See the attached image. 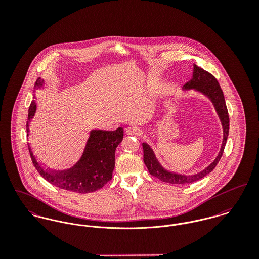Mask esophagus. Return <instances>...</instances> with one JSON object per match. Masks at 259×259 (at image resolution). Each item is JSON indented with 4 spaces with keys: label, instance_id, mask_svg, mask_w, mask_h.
Wrapping results in <instances>:
<instances>
[{
    "label": "esophagus",
    "instance_id": "1",
    "mask_svg": "<svg viewBox=\"0 0 259 259\" xmlns=\"http://www.w3.org/2000/svg\"><path fill=\"white\" fill-rule=\"evenodd\" d=\"M125 133L128 136H140L142 134V131L137 126H128L126 127Z\"/></svg>",
    "mask_w": 259,
    "mask_h": 259
}]
</instances>
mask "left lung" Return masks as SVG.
<instances>
[{
    "instance_id": "1",
    "label": "left lung",
    "mask_w": 259,
    "mask_h": 259,
    "mask_svg": "<svg viewBox=\"0 0 259 259\" xmlns=\"http://www.w3.org/2000/svg\"><path fill=\"white\" fill-rule=\"evenodd\" d=\"M185 90H189V89H194L195 91H198L205 96H207L211 102L213 103L215 110L218 111L223 126V141H222V149L215 158V160L207 166L205 169L202 171L193 175V176H184V175H179L175 172L167 171L164 169L157 159L154 156V153L152 149L149 148L148 144H143V148H144V161L148 167V172L155 177L156 179L160 180L161 182L172 184V185H187L194 183L196 181H199L200 179L204 178L207 176L209 172H211L219 161L222 158V153L224 150V147L226 145L227 137H228V132H229V115L227 108L225 105L224 101V96L222 93V88L215 78L213 74L206 72L205 70L197 67L194 65V71H193V76L192 78L187 81L184 85Z\"/></svg>"
}]
</instances>
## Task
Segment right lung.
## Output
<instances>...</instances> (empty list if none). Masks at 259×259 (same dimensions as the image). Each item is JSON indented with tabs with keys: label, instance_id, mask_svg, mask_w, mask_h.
<instances>
[{
	"label": "right lung",
	"instance_id": "obj_1",
	"mask_svg": "<svg viewBox=\"0 0 259 259\" xmlns=\"http://www.w3.org/2000/svg\"><path fill=\"white\" fill-rule=\"evenodd\" d=\"M42 84L37 78L36 87ZM36 111V104L33 102L29 109L27 133L29 132L30 119ZM123 139V130L118 127L113 132L93 131L87 147L79 161L69 170L51 174L44 170L35 159L29 148L33 164L38 174L50 184L62 189L78 193H89L102 188L112 178L114 167V152L118 144Z\"/></svg>",
	"mask_w": 259,
	"mask_h": 259
}]
</instances>
